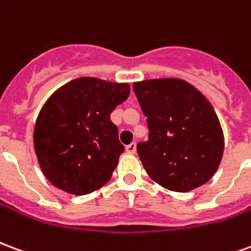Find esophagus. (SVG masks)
<instances>
[{
  "label": "esophagus",
  "instance_id": "34e87169",
  "mask_svg": "<svg viewBox=\"0 0 251 251\" xmlns=\"http://www.w3.org/2000/svg\"><path fill=\"white\" fill-rule=\"evenodd\" d=\"M126 152L136 153V142H131V144H129V145H126Z\"/></svg>",
  "mask_w": 251,
  "mask_h": 251
}]
</instances>
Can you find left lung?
<instances>
[{
  "mask_svg": "<svg viewBox=\"0 0 251 251\" xmlns=\"http://www.w3.org/2000/svg\"><path fill=\"white\" fill-rule=\"evenodd\" d=\"M149 136L137 144L144 168L157 184L187 192L207 183L223 154V131L204 95L181 79L133 84Z\"/></svg>",
  "mask_w": 251,
  "mask_h": 251,
  "instance_id": "1",
  "label": "left lung"
}]
</instances>
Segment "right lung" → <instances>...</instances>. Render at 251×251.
<instances>
[{"label":"right lung","instance_id":"right-lung-1","mask_svg":"<svg viewBox=\"0 0 251 251\" xmlns=\"http://www.w3.org/2000/svg\"><path fill=\"white\" fill-rule=\"evenodd\" d=\"M129 93L126 83L79 77L47 100L33 144L41 171L55 187L87 195L109 181L125 151L110 114Z\"/></svg>","mask_w":251,"mask_h":251}]
</instances>
